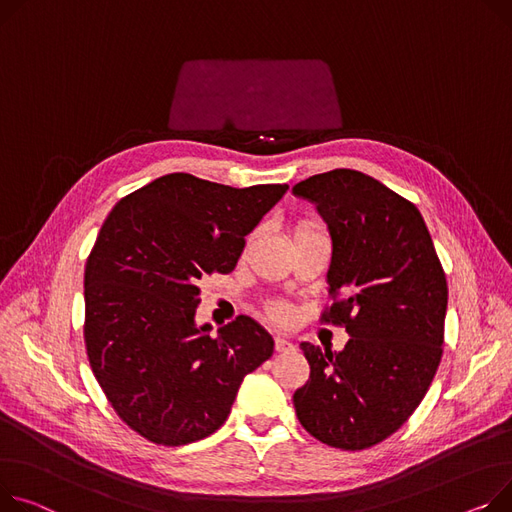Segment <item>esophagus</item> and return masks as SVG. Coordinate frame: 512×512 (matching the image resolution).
<instances>
[{"mask_svg":"<svg viewBox=\"0 0 512 512\" xmlns=\"http://www.w3.org/2000/svg\"><path fill=\"white\" fill-rule=\"evenodd\" d=\"M276 350L278 352H292L294 350V344L290 342V339H286V337H276Z\"/></svg>","mask_w":512,"mask_h":512,"instance_id":"obj_1","label":"esophagus"}]
</instances>
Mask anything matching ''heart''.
<instances>
[{"label": "heart", "mask_w": 512, "mask_h": 512, "mask_svg": "<svg viewBox=\"0 0 512 512\" xmlns=\"http://www.w3.org/2000/svg\"><path fill=\"white\" fill-rule=\"evenodd\" d=\"M298 230H311V228H306V226H302V228H298ZM271 313H274V317H276V319H286V317H288V311L284 309V306H276V309H274V311H271Z\"/></svg>", "instance_id": "obj_1"}]
</instances>
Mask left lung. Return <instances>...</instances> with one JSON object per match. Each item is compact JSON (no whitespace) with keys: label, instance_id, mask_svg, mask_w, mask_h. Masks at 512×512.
Instances as JSON below:
<instances>
[{"label":"left lung","instance_id":"left-lung-1","mask_svg":"<svg viewBox=\"0 0 512 512\" xmlns=\"http://www.w3.org/2000/svg\"><path fill=\"white\" fill-rule=\"evenodd\" d=\"M331 236L323 321L344 325L342 352L302 342L311 377L294 393L302 428L362 451L391 436L424 399L442 356L449 288L412 201L358 170L335 168L292 187Z\"/></svg>","mask_w":512,"mask_h":512}]
</instances>
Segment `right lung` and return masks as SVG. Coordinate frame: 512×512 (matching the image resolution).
<instances>
[{
  "mask_svg": "<svg viewBox=\"0 0 512 512\" xmlns=\"http://www.w3.org/2000/svg\"><path fill=\"white\" fill-rule=\"evenodd\" d=\"M288 185L234 189L173 173L123 197L84 271V342L98 385L144 438L181 447L216 432L238 387L274 354L251 317L197 325L199 282L228 274Z\"/></svg>",
  "mask_w": 512,
  "mask_h": 512,
  "instance_id": "right-lung-1",
  "label": "right lung"
}]
</instances>
